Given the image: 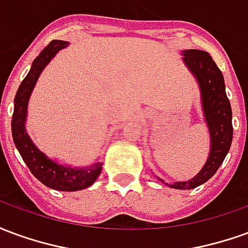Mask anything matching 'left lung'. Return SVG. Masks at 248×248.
<instances>
[{"instance_id":"8db88e82","label":"left lung","mask_w":248,"mask_h":248,"mask_svg":"<svg viewBox=\"0 0 248 248\" xmlns=\"http://www.w3.org/2000/svg\"><path fill=\"white\" fill-rule=\"evenodd\" d=\"M183 61L197 78L202 97V110L210 133V154L207 162L195 177L187 182H174L167 186L190 190L207 182L223 163L232 142V111L224 89L222 71L207 51L185 50ZM161 182H163L161 179Z\"/></svg>"}]
</instances>
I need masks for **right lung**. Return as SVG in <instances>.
Masks as SVG:
<instances>
[{
	"label": "right lung",
	"mask_w": 248,
	"mask_h": 248,
	"mask_svg": "<svg viewBox=\"0 0 248 248\" xmlns=\"http://www.w3.org/2000/svg\"><path fill=\"white\" fill-rule=\"evenodd\" d=\"M69 45L66 41L54 40L41 51L40 56L35 58L31 65V69L21 82L16 98H14V111L12 118V134H13L14 145L19 151L22 159L29 167L31 174L41 183L58 191H78L86 187L92 186L95 179L99 177L102 170V163H94L90 167L76 169L71 166H63L57 163L33 143L25 127L26 114H28V103L30 94L34 89L37 79L41 71L51 61L58 51Z\"/></svg>",
	"instance_id": "right-lung-1"
}]
</instances>
